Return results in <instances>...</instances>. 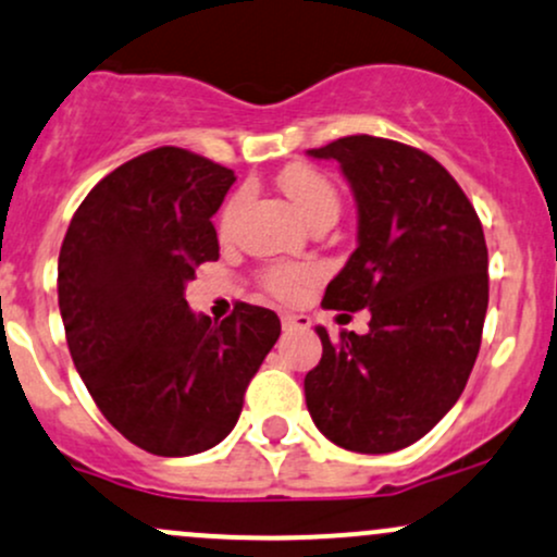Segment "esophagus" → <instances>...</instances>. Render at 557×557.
I'll return each instance as SVG.
<instances>
[{"instance_id":"1","label":"esophagus","mask_w":557,"mask_h":557,"mask_svg":"<svg viewBox=\"0 0 557 557\" xmlns=\"http://www.w3.org/2000/svg\"><path fill=\"white\" fill-rule=\"evenodd\" d=\"M280 320H283V330H307L311 325L307 314H290V311H285Z\"/></svg>"}]
</instances>
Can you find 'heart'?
Returning <instances> with one entry per match:
<instances>
[{
    "instance_id": "obj_1",
    "label": "heart",
    "mask_w": 557,
    "mask_h": 557,
    "mask_svg": "<svg viewBox=\"0 0 557 557\" xmlns=\"http://www.w3.org/2000/svg\"><path fill=\"white\" fill-rule=\"evenodd\" d=\"M280 189H283L285 198L293 203V209L301 213L307 222L322 211H338V195H335L333 185H330L325 176L314 169H307V166L288 169L283 176H280ZM240 203H243L240 198H232L227 209L222 211L224 232L235 224ZM311 274L314 272L307 267H277L272 269V272H267L264 283L269 293H274V296L283 298V301H290V298H298V293H301L304 285L309 283Z\"/></svg>"
}]
</instances>
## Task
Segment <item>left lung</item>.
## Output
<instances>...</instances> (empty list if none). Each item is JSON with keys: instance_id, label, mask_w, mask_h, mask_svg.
Instances as JSON below:
<instances>
[{"instance_id": "obj_1", "label": "left lung", "mask_w": 557, "mask_h": 557, "mask_svg": "<svg viewBox=\"0 0 557 557\" xmlns=\"http://www.w3.org/2000/svg\"><path fill=\"white\" fill-rule=\"evenodd\" d=\"M311 158L338 161L357 200V250L322 307L370 311L364 335L330 341L304 377L314 425L338 447L386 455L423 438L455 407L488 307L484 230L460 185L431 156L354 134Z\"/></svg>"}]
</instances>
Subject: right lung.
<instances>
[{"instance_id":"1","label":"right lung","mask_w":557,"mask_h":557,"mask_svg":"<svg viewBox=\"0 0 557 557\" xmlns=\"http://www.w3.org/2000/svg\"><path fill=\"white\" fill-rule=\"evenodd\" d=\"M232 182L189 150L143 152L91 187L60 248L73 364L108 423L158 457L216 447L280 338L264 307L237 304L216 325L185 301L195 269L219 259L211 216Z\"/></svg>"}]
</instances>
